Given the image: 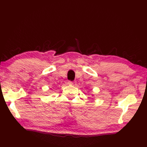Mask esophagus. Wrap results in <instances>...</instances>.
<instances>
[{"mask_svg":"<svg viewBox=\"0 0 147 147\" xmlns=\"http://www.w3.org/2000/svg\"><path fill=\"white\" fill-rule=\"evenodd\" d=\"M69 84L70 85H76V81H69Z\"/></svg>","mask_w":147,"mask_h":147,"instance_id":"1","label":"esophagus"}]
</instances>
